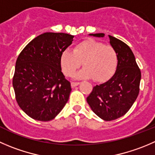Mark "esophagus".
I'll return each mask as SVG.
<instances>
[{
    "mask_svg": "<svg viewBox=\"0 0 155 155\" xmlns=\"http://www.w3.org/2000/svg\"><path fill=\"white\" fill-rule=\"evenodd\" d=\"M79 85V82H71V86L73 87H76V86H77V85Z\"/></svg>",
    "mask_w": 155,
    "mask_h": 155,
    "instance_id": "esophagus-1",
    "label": "esophagus"
}]
</instances>
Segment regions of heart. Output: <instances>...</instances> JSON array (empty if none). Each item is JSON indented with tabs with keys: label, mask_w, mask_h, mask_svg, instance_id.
I'll list each match as a JSON object with an SVG mask.
<instances>
[{
	"label": "heart",
	"mask_w": 155,
	"mask_h": 155,
	"mask_svg": "<svg viewBox=\"0 0 155 155\" xmlns=\"http://www.w3.org/2000/svg\"><path fill=\"white\" fill-rule=\"evenodd\" d=\"M85 66L76 78H93L94 81L103 82L112 77L118 64V54L113 46L107 45L93 39L85 40L75 47L74 51H64L61 57L64 73L71 76L82 66Z\"/></svg>",
	"instance_id": "1"
}]
</instances>
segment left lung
Instances as JSON below:
<instances>
[{
  "instance_id": "obj_1",
  "label": "left lung",
  "mask_w": 155,
  "mask_h": 155,
  "mask_svg": "<svg viewBox=\"0 0 155 155\" xmlns=\"http://www.w3.org/2000/svg\"><path fill=\"white\" fill-rule=\"evenodd\" d=\"M102 38L104 33L89 34ZM110 44L118 54V64L114 76L108 81L93 88L87 102L93 112L106 121L125 115L139 93L140 69L130 48L120 40L109 35Z\"/></svg>"
}]
</instances>
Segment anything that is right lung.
<instances>
[{"instance_id":"obj_1","label":"right lung","mask_w":155,"mask_h":155,"mask_svg":"<svg viewBox=\"0 0 155 155\" xmlns=\"http://www.w3.org/2000/svg\"><path fill=\"white\" fill-rule=\"evenodd\" d=\"M74 36L45 32L31 40L18 56L13 86L19 107L32 119L49 121L62 110L71 91L61 72V57Z\"/></svg>"}]
</instances>
